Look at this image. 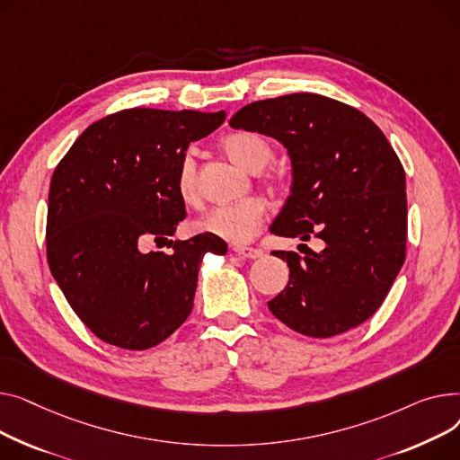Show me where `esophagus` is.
<instances>
[{
    "instance_id": "34e87169",
    "label": "esophagus",
    "mask_w": 460,
    "mask_h": 460,
    "mask_svg": "<svg viewBox=\"0 0 460 460\" xmlns=\"http://www.w3.org/2000/svg\"><path fill=\"white\" fill-rule=\"evenodd\" d=\"M234 252H235L239 258H249V260H254V258L263 256V251H261V249H256V247H234Z\"/></svg>"
}]
</instances>
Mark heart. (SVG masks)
I'll use <instances>...</instances> for the list:
<instances>
[{
    "mask_svg": "<svg viewBox=\"0 0 460 460\" xmlns=\"http://www.w3.org/2000/svg\"><path fill=\"white\" fill-rule=\"evenodd\" d=\"M225 152L249 171L263 169L273 159V146L261 133L251 129H239L228 133L223 139ZM267 180H280L282 174L279 169H269L265 172ZM178 195L185 204H197L200 200V189L197 178V164L191 155H185L176 174ZM267 215V206L258 197L243 199L234 204H225L213 208L208 215L197 223V230L211 234L235 245H245L252 241L260 232Z\"/></svg>",
    "mask_w": 460,
    "mask_h": 460,
    "instance_id": "1",
    "label": "heart"
}]
</instances>
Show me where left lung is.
<instances>
[{"instance_id": "left-lung-1", "label": "left lung", "mask_w": 460, "mask_h": 460, "mask_svg": "<svg viewBox=\"0 0 460 460\" xmlns=\"http://www.w3.org/2000/svg\"><path fill=\"white\" fill-rule=\"evenodd\" d=\"M232 128L279 139L293 167L273 235L325 241L306 254L275 251L289 282L267 306L291 331L331 338L381 308L407 252L404 169L381 128L357 107L315 93L252 102Z\"/></svg>"}]
</instances>
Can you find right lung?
Returning a JSON list of instances; mask_svg holds the SVG:
<instances>
[{
  "instance_id": "obj_1",
  "label": "right lung",
  "mask_w": 460,
  "mask_h": 460,
  "mask_svg": "<svg viewBox=\"0 0 460 460\" xmlns=\"http://www.w3.org/2000/svg\"><path fill=\"white\" fill-rule=\"evenodd\" d=\"M226 111L131 107L93 122L53 171L46 256L68 305L102 341L145 350L167 340L193 310L204 254H226L211 234L145 252L185 219L180 161Z\"/></svg>"
}]
</instances>
